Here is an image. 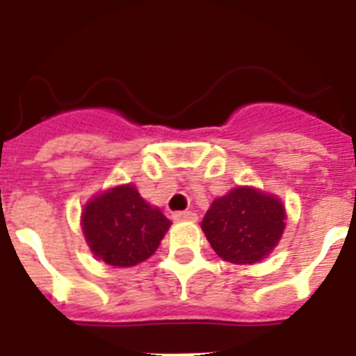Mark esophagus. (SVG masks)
Here are the masks:
<instances>
[{
    "label": "esophagus",
    "instance_id": "esophagus-1",
    "mask_svg": "<svg viewBox=\"0 0 356 356\" xmlns=\"http://www.w3.org/2000/svg\"><path fill=\"white\" fill-rule=\"evenodd\" d=\"M172 219L175 221H196L197 216L191 210H184V212H175L172 213Z\"/></svg>",
    "mask_w": 356,
    "mask_h": 356
}]
</instances>
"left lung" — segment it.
I'll return each instance as SVG.
<instances>
[{"mask_svg":"<svg viewBox=\"0 0 356 356\" xmlns=\"http://www.w3.org/2000/svg\"><path fill=\"white\" fill-rule=\"evenodd\" d=\"M285 209L278 197L237 187L217 197L201 221L207 241L222 260L254 264L266 259L284 235Z\"/></svg>","mask_w":356,"mask_h":356,"instance_id":"left-lung-1","label":"left lung"}]
</instances>
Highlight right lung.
<instances>
[{
    "instance_id": "add662e5",
    "label": "right lung",
    "mask_w": 356,
    "mask_h": 356,
    "mask_svg": "<svg viewBox=\"0 0 356 356\" xmlns=\"http://www.w3.org/2000/svg\"><path fill=\"white\" fill-rule=\"evenodd\" d=\"M169 226L168 217L146 203L130 184L92 197L81 213L90 251L115 267H131L149 259Z\"/></svg>"
}]
</instances>
